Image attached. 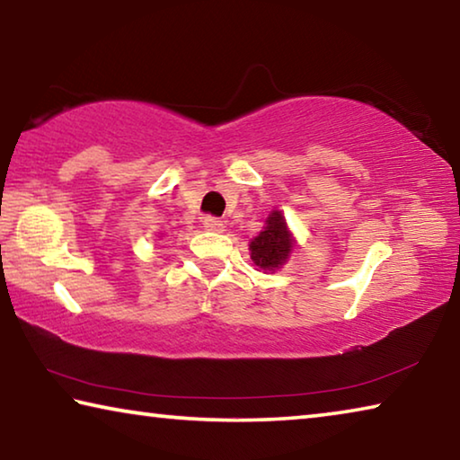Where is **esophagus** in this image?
<instances>
[{"label":"esophagus","mask_w":460,"mask_h":460,"mask_svg":"<svg viewBox=\"0 0 460 460\" xmlns=\"http://www.w3.org/2000/svg\"><path fill=\"white\" fill-rule=\"evenodd\" d=\"M202 227H205L207 231L221 233L225 229V225H223V221L215 219V217H205V219H202Z\"/></svg>","instance_id":"34e87169"}]
</instances>
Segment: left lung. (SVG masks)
Instances as JSON below:
<instances>
[{
	"mask_svg": "<svg viewBox=\"0 0 460 460\" xmlns=\"http://www.w3.org/2000/svg\"><path fill=\"white\" fill-rule=\"evenodd\" d=\"M296 247V239L292 231L288 229V223L284 219V213L279 208H274L268 215L263 229L258 237L252 239L249 243V258L255 263L258 271L274 274L290 258V253Z\"/></svg>",
	"mask_w": 460,
	"mask_h": 460,
	"instance_id": "1",
	"label": "left lung"
}]
</instances>
